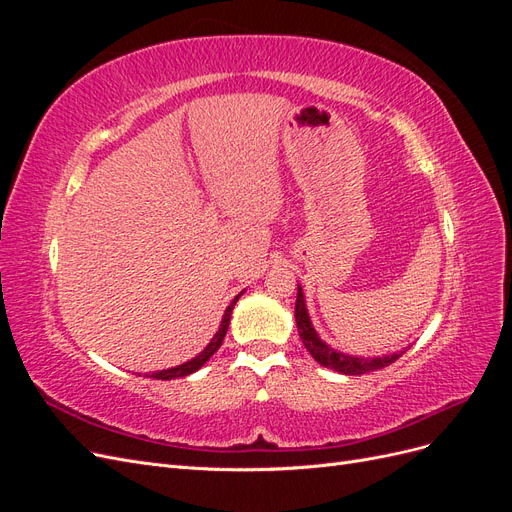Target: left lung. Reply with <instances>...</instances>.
Wrapping results in <instances>:
<instances>
[{
  "mask_svg": "<svg viewBox=\"0 0 512 512\" xmlns=\"http://www.w3.org/2000/svg\"><path fill=\"white\" fill-rule=\"evenodd\" d=\"M294 318H297V329H299V337L303 346L307 348V352L314 356V359L329 367L339 371V374L346 376H361L367 374V371H376L382 369L386 365L395 363L401 354H404L408 348L399 350V352H391V354H382V356H356V354H346L339 352L335 348H331L327 342H322L318 331L314 329L312 318H309L307 305H305V297H303V288L299 286L297 290V305H294Z\"/></svg>",
  "mask_w": 512,
  "mask_h": 512,
  "instance_id": "left-lung-1",
  "label": "left lung"
}]
</instances>
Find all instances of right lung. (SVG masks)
I'll return each mask as SVG.
<instances>
[{"label": "right lung", "instance_id": "1", "mask_svg": "<svg viewBox=\"0 0 512 512\" xmlns=\"http://www.w3.org/2000/svg\"><path fill=\"white\" fill-rule=\"evenodd\" d=\"M243 292H239L235 299H232V303L226 307V312H224V316H222V322H220V329H218V333H215L213 337H211V342L205 346V350L203 352H198L194 359H190V361H185V363H181V365H177V367H168V369H160V371H153V374H149V378H153V380H175V378H183V376H190V374H194V371H198L200 367H203L211 356L218 352V348L222 346V342H224V337H226V331H228V324H230V314H232V307H235V303L239 301V297H241Z\"/></svg>", "mask_w": 512, "mask_h": 512}]
</instances>
